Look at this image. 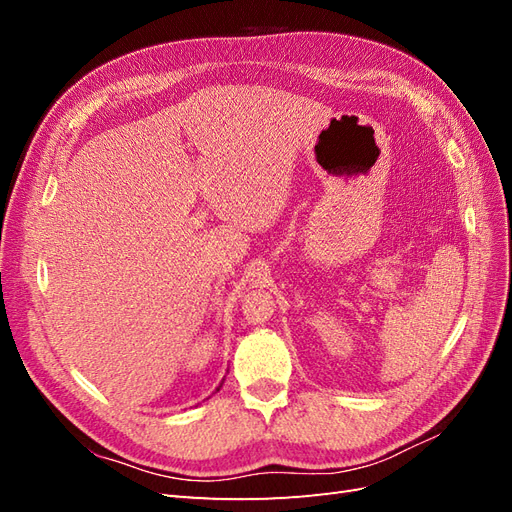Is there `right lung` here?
I'll use <instances>...</instances> for the list:
<instances>
[{
    "label": "right lung",
    "mask_w": 512,
    "mask_h": 512,
    "mask_svg": "<svg viewBox=\"0 0 512 512\" xmlns=\"http://www.w3.org/2000/svg\"><path fill=\"white\" fill-rule=\"evenodd\" d=\"M222 382H224V380H222ZM220 386H222V384H220ZM220 386H218V389H215V391H220Z\"/></svg>",
    "instance_id": "obj_1"
}]
</instances>
